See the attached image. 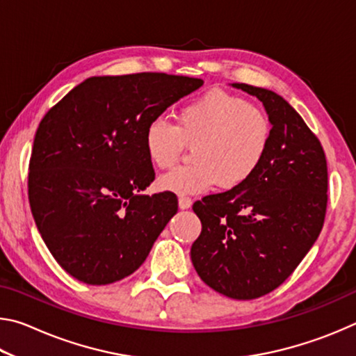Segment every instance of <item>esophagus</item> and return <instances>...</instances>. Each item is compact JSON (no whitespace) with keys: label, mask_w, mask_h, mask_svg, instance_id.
I'll list each match as a JSON object with an SVG mask.
<instances>
[{"label":"esophagus","mask_w":356,"mask_h":356,"mask_svg":"<svg viewBox=\"0 0 356 356\" xmlns=\"http://www.w3.org/2000/svg\"><path fill=\"white\" fill-rule=\"evenodd\" d=\"M191 204H193V202H191L190 197H185V196H180V197H179V209H182V210L190 209Z\"/></svg>","instance_id":"obj_1"}]
</instances>
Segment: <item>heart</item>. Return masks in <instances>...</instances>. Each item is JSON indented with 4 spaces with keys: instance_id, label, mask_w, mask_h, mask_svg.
<instances>
[{
    "instance_id": "heart-1",
    "label": "heart",
    "mask_w": 356,
    "mask_h": 356,
    "mask_svg": "<svg viewBox=\"0 0 356 356\" xmlns=\"http://www.w3.org/2000/svg\"><path fill=\"white\" fill-rule=\"evenodd\" d=\"M273 124L262 108L240 95L212 89L186 102L176 125L152 119L144 129V150L150 163L170 170L193 146V163L159 179V188L174 195H201L218 185L238 188L254 176L272 147Z\"/></svg>"
}]
</instances>
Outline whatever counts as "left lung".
<instances>
[{
    "label": "left lung",
    "mask_w": 356,
    "mask_h": 356,
    "mask_svg": "<svg viewBox=\"0 0 356 356\" xmlns=\"http://www.w3.org/2000/svg\"><path fill=\"white\" fill-rule=\"evenodd\" d=\"M232 86L264 104L272 147L248 182L193 204L202 231L190 254L209 287L252 300L281 286L314 245L327 213L328 171L321 141L281 95Z\"/></svg>",
    "instance_id": "1"
}]
</instances>
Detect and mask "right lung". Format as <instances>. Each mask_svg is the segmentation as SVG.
I'll return each mask as SVG.
<instances>
[{
    "label": "right lung",
    "mask_w": 356,
    "mask_h": 356,
    "mask_svg": "<svg viewBox=\"0 0 356 356\" xmlns=\"http://www.w3.org/2000/svg\"><path fill=\"white\" fill-rule=\"evenodd\" d=\"M202 83L156 72L91 76L40 120L29 206L47 248L78 281L104 286L134 273L177 213L172 193H141L155 179L144 129Z\"/></svg>",
    "instance_id": "add662e5"
}]
</instances>
